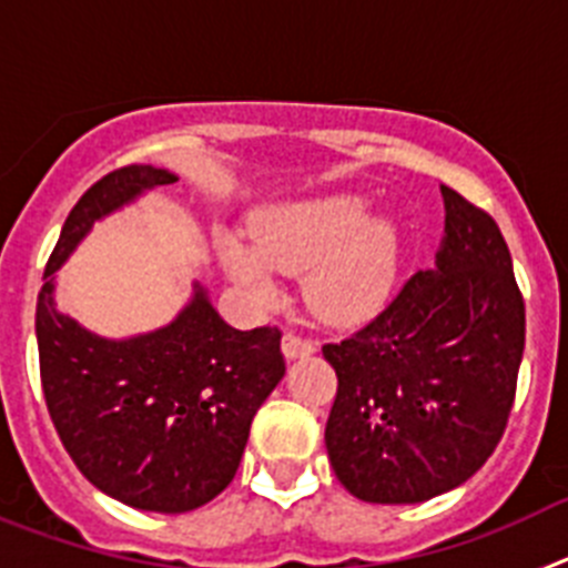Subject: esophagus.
Instances as JSON below:
<instances>
[{"label": "esophagus", "instance_id": "1", "mask_svg": "<svg viewBox=\"0 0 568 568\" xmlns=\"http://www.w3.org/2000/svg\"><path fill=\"white\" fill-rule=\"evenodd\" d=\"M281 353H284V358H287V361L310 358V355L315 353V344H313V341H307V338H301V335L287 333L284 338H281Z\"/></svg>", "mask_w": 568, "mask_h": 568}]
</instances>
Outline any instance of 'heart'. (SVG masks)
<instances>
[{
	"label": "heart",
	"mask_w": 568,
	"mask_h": 568,
	"mask_svg": "<svg viewBox=\"0 0 568 568\" xmlns=\"http://www.w3.org/2000/svg\"><path fill=\"white\" fill-rule=\"evenodd\" d=\"M400 233L369 215L364 195L338 193L275 204L255 215L250 239L219 235L224 273L255 301H275L278 273H304V298L327 324L353 327L389 304L400 275Z\"/></svg>",
	"instance_id": "b5f03b06"
}]
</instances>
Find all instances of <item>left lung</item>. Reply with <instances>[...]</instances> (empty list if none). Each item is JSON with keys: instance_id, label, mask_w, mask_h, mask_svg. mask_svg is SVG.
Instances as JSON below:
<instances>
[{"instance_id": "obj_1", "label": "left lung", "mask_w": 568, "mask_h": 568, "mask_svg": "<svg viewBox=\"0 0 568 568\" xmlns=\"http://www.w3.org/2000/svg\"><path fill=\"white\" fill-rule=\"evenodd\" d=\"M435 267L353 338L324 346L338 375L324 444L366 504H424L486 464L506 429L526 313L491 215L440 184Z\"/></svg>"}]
</instances>
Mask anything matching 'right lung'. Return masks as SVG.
<instances>
[{"mask_svg": "<svg viewBox=\"0 0 568 568\" xmlns=\"http://www.w3.org/2000/svg\"><path fill=\"white\" fill-rule=\"evenodd\" d=\"M173 182L170 170L130 164L93 184L70 210L37 301L44 400L64 449L104 495L162 515L227 489L287 369L278 329L230 327L199 278L173 321L128 338L90 333L57 307V273L93 224Z\"/></svg>", "mask_w": 568, "mask_h": 568, "instance_id": "1", "label": "right lung"}]
</instances>
